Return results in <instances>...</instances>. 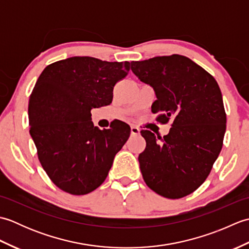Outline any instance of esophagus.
<instances>
[{"label":"esophagus","instance_id":"esophagus-1","mask_svg":"<svg viewBox=\"0 0 249 249\" xmlns=\"http://www.w3.org/2000/svg\"><path fill=\"white\" fill-rule=\"evenodd\" d=\"M130 133H131V135L137 136V135L140 134V129H139V127H137V126L133 125V126H131V127H130Z\"/></svg>","mask_w":249,"mask_h":249}]
</instances>
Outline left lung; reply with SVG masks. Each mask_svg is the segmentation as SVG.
Wrapping results in <instances>:
<instances>
[{
  "mask_svg": "<svg viewBox=\"0 0 249 249\" xmlns=\"http://www.w3.org/2000/svg\"><path fill=\"white\" fill-rule=\"evenodd\" d=\"M130 68L154 89L156 121H172L163 138L141 130L146 141L138 157L142 177L162 197L183 198L205 181L223 147L227 118L220 89L212 75L184 55L133 61Z\"/></svg>",
  "mask_w": 249,
  "mask_h": 249,
  "instance_id": "left-lung-1",
  "label": "left lung"
}]
</instances>
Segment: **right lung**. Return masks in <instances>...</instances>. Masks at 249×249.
Instances as JSON below:
<instances>
[{
    "mask_svg": "<svg viewBox=\"0 0 249 249\" xmlns=\"http://www.w3.org/2000/svg\"><path fill=\"white\" fill-rule=\"evenodd\" d=\"M129 62L72 56L47 66L29 100L30 134L50 179L71 195H86L104 183L130 127L122 121L100 130L91 110L112 102L113 88Z\"/></svg>",
    "mask_w": 249,
    "mask_h": 249,
    "instance_id": "1",
    "label": "right lung"
}]
</instances>
